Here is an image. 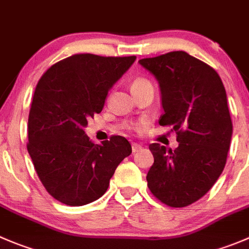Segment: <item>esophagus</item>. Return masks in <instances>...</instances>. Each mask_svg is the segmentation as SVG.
Returning a JSON list of instances; mask_svg holds the SVG:
<instances>
[{
	"mask_svg": "<svg viewBox=\"0 0 249 249\" xmlns=\"http://www.w3.org/2000/svg\"><path fill=\"white\" fill-rule=\"evenodd\" d=\"M131 148H132V153H136V152H139L140 149L142 148V146H141V144H139V143H132Z\"/></svg>",
	"mask_w": 249,
	"mask_h": 249,
	"instance_id": "obj_1",
	"label": "esophagus"
}]
</instances>
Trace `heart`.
<instances>
[{
	"mask_svg": "<svg viewBox=\"0 0 249 249\" xmlns=\"http://www.w3.org/2000/svg\"><path fill=\"white\" fill-rule=\"evenodd\" d=\"M144 85H151V83H149L148 80H146V79H136V80L132 83V86L131 88H136V86H144Z\"/></svg>",
	"mask_w": 249,
	"mask_h": 249,
	"instance_id": "heart-1",
	"label": "heart"
}]
</instances>
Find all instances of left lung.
<instances>
[{
	"label": "left lung",
	"instance_id": "8db88e82",
	"mask_svg": "<svg viewBox=\"0 0 249 249\" xmlns=\"http://www.w3.org/2000/svg\"><path fill=\"white\" fill-rule=\"evenodd\" d=\"M139 63L159 84L161 126H173L174 151L149 144L154 157L147 183L154 197L173 208L198 201L223 173L232 136V122L220 76L202 60L174 51Z\"/></svg>",
	"mask_w": 249,
	"mask_h": 249
}]
</instances>
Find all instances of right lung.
Listing matches in <instances>:
<instances>
[{
	"instance_id": "1",
	"label": "right lung",
	"mask_w": 249,
	"mask_h": 249,
	"mask_svg": "<svg viewBox=\"0 0 249 249\" xmlns=\"http://www.w3.org/2000/svg\"><path fill=\"white\" fill-rule=\"evenodd\" d=\"M136 57L83 53L53 64L38 80L28 120V152L48 194L67 206H85L105 195L131 144L112 136L92 143L85 127L102 112L108 91Z\"/></svg>"
}]
</instances>
